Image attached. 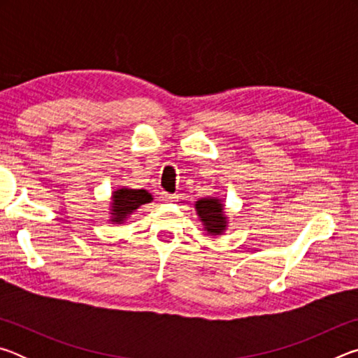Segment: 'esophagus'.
I'll use <instances>...</instances> for the list:
<instances>
[{
	"mask_svg": "<svg viewBox=\"0 0 358 358\" xmlns=\"http://www.w3.org/2000/svg\"><path fill=\"white\" fill-rule=\"evenodd\" d=\"M159 196H161V199H162V201H166V202H175V201H177V196H175V194H171V192H166V191H162L161 194H159Z\"/></svg>",
	"mask_w": 358,
	"mask_h": 358,
	"instance_id": "obj_1",
	"label": "esophagus"
}]
</instances>
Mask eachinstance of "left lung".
Masks as SVG:
<instances>
[{"label":"left lung","instance_id":"left-lung-1","mask_svg":"<svg viewBox=\"0 0 358 358\" xmlns=\"http://www.w3.org/2000/svg\"><path fill=\"white\" fill-rule=\"evenodd\" d=\"M196 210L205 229L210 234H221L226 229V217L222 216V205L217 199H202L196 203Z\"/></svg>","mask_w":358,"mask_h":358}]
</instances>
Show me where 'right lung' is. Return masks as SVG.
<instances>
[{
	"label": "right lung",
	"mask_w": 358,
	"mask_h": 358,
	"mask_svg": "<svg viewBox=\"0 0 358 358\" xmlns=\"http://www.w3.org/2000/svg\"><path fill=\"white\" fill-rule=\"evenodd\" d=\"M151 201L150 192L145 189H128V187H123V189H118L113 192V221L120 222L123 221L126 216L131 215L136 208L141 207L143 203H148Z\"/></svg>",
	"instance_id": "1"
}]
</instances>
